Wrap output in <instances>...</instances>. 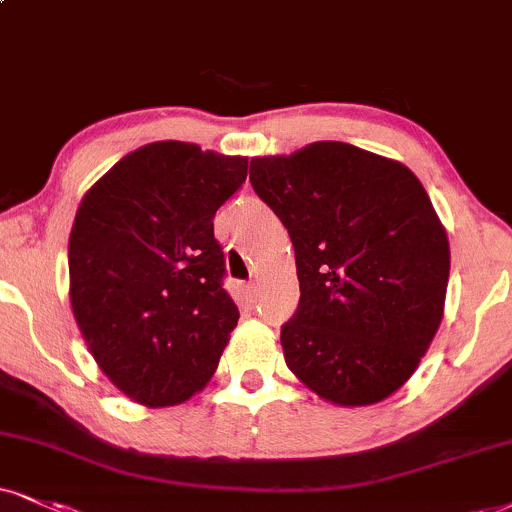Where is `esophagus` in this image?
I'll return each mask as SVG.
<instances>
[{"mask_svg":"<svg viewBox=\"0 0 512 512\" xmlns=\"http://www.w3.org/2000/svg\"><path fill=\"white\" fill-rule=\"evenodd\" d=\"M244 296L249 304H256L258 301V282H249V285L244 287Z\"/></svg>","mask_w":512,"mask_h":512,"instance_id":"34e87169","label":"esophagus"}]
</instances>
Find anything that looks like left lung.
Returning a JSON list of instances; mask_svg holds the SVG:
<instances>
[{
    "mask_svg": "<svg viewBox=\"0 0 512 512\" xmlns=\"http://www.w3.org/2000/svg\"><path fill=\"white\" fill-rule=\"evenodd\" d=\"M249 180L294 244L301 299L287 368L334 406H372L410 380L444 318L451 249L422 182L346 142L256 156Z\"/></svg>",
    "mask_w": 512,
    "mask_h": 512,
    "instance_id": "left-lung-1",
    "label": "left lung"
}]
</instances>
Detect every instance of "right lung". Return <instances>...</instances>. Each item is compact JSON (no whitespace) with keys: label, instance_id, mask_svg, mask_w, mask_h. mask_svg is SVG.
I'll list each match as a JSON object with an SVG mask.
<instances>
[{"label":"right lung","instance_id":"right-lung-1","mask_svg":"<svg viewBox=\"0 0 512 512\" xmlns=\"http://www.w3.org/2000/svg\"><path fill=\"white\" fill-rule=\"evenodd\" d=\"M246 156L163 140L130 151L82 197L68 239L71 308L99 370L130 401L178 406L206 387L239 311L213 216Z\"/></svg>","mask_w":512,"mask_h":512}]
</instances>
